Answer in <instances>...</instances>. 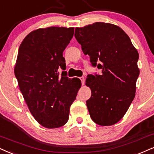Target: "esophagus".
Returning a JSON list of instances; mask_svg holds the SVG:
<instances>
[{"label":"esophagus","instance_id":"34e87169","mask_svg":"<svg viewBox=\"0 0 154 154\" xmlns=\"http://www.w3.org/2000/svg\"><path fill=\"white\" fill-rule=\"evenodd\" d=\"M80 79H81V83H82V85L84 84V83H85V78L83 77V76H82V77L80 78Z\"/></svg>","mask_w":154,"mask_h":154}]
</instances>
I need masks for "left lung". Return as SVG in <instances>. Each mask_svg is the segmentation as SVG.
I'll list each match as a JSON object with an SVG mask.
<instances>
[{"label":"left lung","instance_id":"left-lung-1","mask_svg":"<svg viewBox=\"0 0 154 154\" xmlns=\"http://www.w3.org/2000/svg\"><path fill=\"white\" fill-rule=\"evenodd\" d=\"M75 37L92 66L102 70L100 75H88L86 81L91 90L86 100L91 118L100 126L115 124L135 97L138 51L128 35L111 23L96 22L75 28Z\"/></svg>","mask_w":154,"mask_h":154}]
</instances>
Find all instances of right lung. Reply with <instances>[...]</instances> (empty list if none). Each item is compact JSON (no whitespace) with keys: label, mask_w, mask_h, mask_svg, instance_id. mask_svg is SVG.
<instances>
[{"label":"right lung","mask_w":154,"mask_h":154,"mask_svg":"<svg viewBox=\"0 0 154 154\" xmlns=\"http://www.w3.org/2000/svg\"><path fill=\"white\" fill-rule=\"evenodd\" d=\"M74 28L48 27L32 31L18 49L14 73L23 96L34 119L41 126L65 125L70 106L76 98L81 81L66 76L63 52L73 36Z\"/></svg>","instance_id":"add662e5"}]
</instances>
